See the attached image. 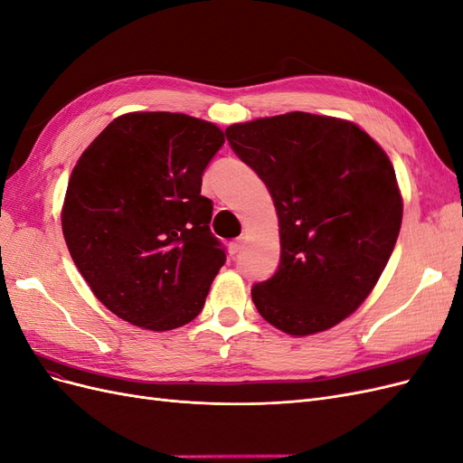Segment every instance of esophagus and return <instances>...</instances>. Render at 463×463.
<instances>
[{
  "label": "esophagus",
  "mask_w": 463,
  "mask_h": 463,
  "mask_svg": "<svg viewBox=\"0 0 463 463\" xmlns=\"http://www.w3.org/2000/svg\"><path fill=\"white\" fill-rule=\"evenodd\" d=\"M241 249H243V240H235V241H232L230 243V255H237V253H241Z\"/></svg>",
  "instance_id": "34e87169"
}]
</instances>
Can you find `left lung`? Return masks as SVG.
<instances>
[{"label": "left lung", "instance_id": "1", "mask_svg": "<svg viewBox=\"0 0 463 463\" xmlns=\"http://www.w3.org/2000/svg\"><path fill=\"white\" fill-rule=\"evenodd\" d=\"M226 137L278 214L279 266L250 289L260 317L289 335L338 325L367 299L400 233L386 152L355 123L305 111L235 123Z\"/></svg>", "mask_w": 463, "mask_h": 463}]
</instances>
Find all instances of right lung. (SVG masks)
Here are the masks:
<instances>
[{
  "mask_svg": "<svg viewBox=\"0 0 463 463\" xmlns=\"http://www.w3.org/2000/svg\"><path fill=\"white\" fill-rule=\"evenodd\" d=\"M223 145L214 123L172 111L116 118L69 177L61 230L94 296L146 330H174L203 311L226 262L210 232L203 174Z\"/></svg>",
  "mask_w": 463,
  "mask_h": 463,
  "instance_id": "obj_1",
  "label": "right lung"
}]
</instances>
